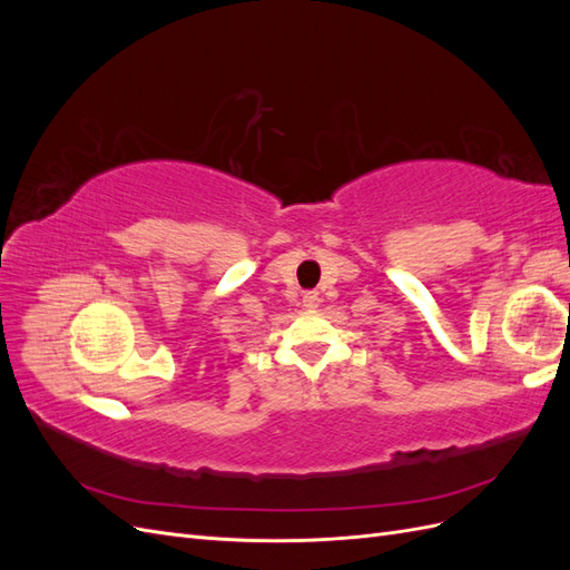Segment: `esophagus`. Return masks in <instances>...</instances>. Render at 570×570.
I'll use <instances>...</instances> for the list:
<instances>
[{
  "label": "esophagus",
  "mask_w": 570,
  "mask_h": 570,
  "mask_svg": "<svg viewBox=\"0 0 570 570\" xmlns=\"http://www.w3.org/2000/svg\"><path fill=\"white\" fill-rule=\"evenodd\" d=\"M318 292H304V306L306 308H316L318 306Z\"/></svg>",
  "instance_id": "1"
}]
</instances>
